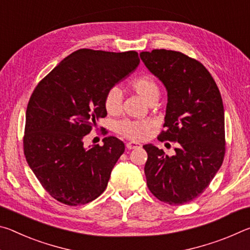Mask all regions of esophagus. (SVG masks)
Wrapping results in <instances>:
<instances>
[{"instance_id": "esophagus-1", "label": "esophagus", "mask_w": 250, "mask_h": 250, "mask_svg": "<svg viewBox=\"0 0 250 250\" xmlns=\"http://www.w3.org/2000/svg\"><path fill=\"white\" fill-rule=\"evenodd\" d=\"M126 147H128L129 150H132V149H138V147H141V145L138 142H134V141H130L126 143Z\"/></svg>"}]
</instances>
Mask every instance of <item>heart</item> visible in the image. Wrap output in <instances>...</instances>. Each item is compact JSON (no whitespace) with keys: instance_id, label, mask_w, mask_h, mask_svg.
I'll return each instance as SVG.
<instances>
[{"instance_id":"b5f03b06","label":"heart","mask_w":250,"mask_h":250,"mask_svg":"<svg viewBox=\"0 0 250 250\" xmlns=\"http://www.w3.org/2000/svg\"><path fill=\"white\" fill-rule=\"evenodd\" d=\"M131 88L146 101L147 104H155L160 96V88L154 78L150 75H142L131 82ZM122 96L117 87L110 89L104 97V108L110 115H116L121 110ZM151 122L122 120L116 125L117 132L134 141H141L147 138L151 129Z\"/></svg>"}]
</instances>
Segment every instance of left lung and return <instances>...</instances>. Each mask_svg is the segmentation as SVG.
<instances>
[{
	"label": "left lung",
	"mask_w": 250,
	"mask_h": 250,
	"mask_svg": "<svg viewBox=\"0 0 250 250\" xmlns=\"http://www.w3.org/2000/svg\"><path fill=\"white\" fill-rule=\"evenodd\" d=\"M150 73L164 84L167 104L166 129L159 140L176 141L168 156L153 145L143 146L147 188L160 201L182 205L208 186L225 155V115L221 92L200 62L180 52L140 53Z\"/></svg>",
	"instance_id": "8db88e82"
}]
</instances>
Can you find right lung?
Returning a JSON list of instances; mask_svg holds the SVG:
<instances>
[{
    "label": "right lung",
    "instance_id": "add662e5",
    "mask_svg": "<svg viewBox=\"0 0 250 250\" xmlns=\"http://www.w3.org/2000/svg\"><path fill=\"white\" fill-rule=\"evenodd\" d=\"M140 64L138 53L78 49L37 84L28 101L24 154L50 196L66 205L87 204L104 193L125 143L83 138L107 116L104 97Z\"/></svg>",
    "mask_w": 250,
    "mask_h": 250
}]
</instances>
